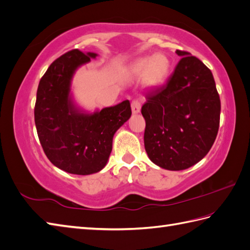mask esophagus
Listing matches in <instances>:
<instances>
[{
	"label": "esophagus",
	"instance_id": "obj_1",
	"mask_svg": "<svg viewBox=\"0 0 250 250\" xmlns=\"http://www.w3.org/2000/svg\"><path fill=\"white\" fill-rule=\"evenodd\" d=\"M140 109H141V102L139 99H134V101L131 102V110H132V113H139L140 112Z\"/></svg>",
	"mask_w": 250,
	"mask_h": 250
}]
</instances>
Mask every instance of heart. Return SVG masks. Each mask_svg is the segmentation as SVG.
Instances as JSON below:
<instances>
[{
    "label": "heart",
    "instance_id": "obj_1",
    "mask_svg": "<svg viewBox=\"0 0 250 250\" xmlns=\"http://www.w3.org/2000/svg\"><path fill=\"white\" fill-rule=\"evenodd\" d=\"M169 60L165 55L158 54L152 60L146 58L137 61L132 70L139 76L146 73V80L148 84L156 85L166 79L169 73Z\"/></svg>",
    "mask_w": 250,
    "mask_h": 250
}]
</instances>
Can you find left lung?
<instances>
[{"instance_id":"left-lung-1","label":"left lung","mask_w":250,"mask_h":250,"mask_svg":"<svg viewBox=\"0 0 250 250\" xmlns=\"http://www.w3.org/2000/svg\"><path fill=\"white\" fill-rule=\"evenodd\" d=\"M166 84L146 93L144 147L149 159L167 170H184L208 153L217 136L220 98L212 71L189 52Z\"/></svg>"}]
</instances>
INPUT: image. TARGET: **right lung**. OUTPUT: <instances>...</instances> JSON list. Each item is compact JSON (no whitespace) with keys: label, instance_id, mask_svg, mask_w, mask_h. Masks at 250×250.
<instances>
[{"label":"right lung","instance_id":"add662e5","mask_svg":"<svg viewBox=\"0 0 250 250\" xmlns=\"http://www.w3.org/2000/svg\"><path fill=\"white\" fill-rule=\"evenodd\" d=\"M78 49L52 62L38 84L34 118L46 156L55 167L71 174L101 171L112 151V139L130 118L129 101L87 114L77 109L69 96L75 70L96 58Z\"/></svg>","mask_w":250,"mask_h":250}]
</instances>
